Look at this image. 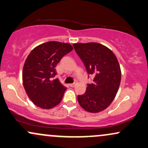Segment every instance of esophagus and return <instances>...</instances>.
Wrapping results in <instances>:
<instances>
[{"label": "esophagus", "mask_w": 148, "mask_h": 148, "mask_svg": "<svg viewBox=\"0 0 148 148\" xmlns=\"http://www.w3.org/2000/svg\"><path fill=\"white\" fill-rule=\"evenodd\" d=\"M75 85H76V84L75 83H74V84H69V86H70V87H74V86H75Z\"/></svg>", "instance_id": "1"}]
</instances>
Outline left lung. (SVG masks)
I'll return each instance as SVG.
<instances>
[{
	"mask_svg": "<svg viewBox=\"0 0 148 148\" xmlns=\"http://www.w3.org/2000/svg\"><path fill=\"white\" fill-rule=\"evenodd\" d=\"M78 56L93 76L86 92L78 95L80 106L90 113H99L111 104L118 92L121 70L116 56L104 45L97 42L73 44Z\"/></svg>",
	"mask_w": 148,
	"mask_h": 148,
	"instance_id": "1",
	"label": "left lung"
}]
</instances>
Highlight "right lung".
Returning <instances> with one entry per match:
<instances>
[{
	"label": "right lung",
	"instance_id": "1",
	"mask_svg": "<svg viewBox=\"0 0 148 148\" xmlns=\"http://www.w3.org/2000/svg\"><path fill=\"white\" fill-rule=\"evenodd\" d=\"M72 49L69 43L50 41L37 46L28 56L22 79L25 92L35 106L50 109L62 101L67 88L52 78L56 75V66Z\"/></svg>",
	"mask_w": 148,
	"mask_h": 148
}]
</instances>
